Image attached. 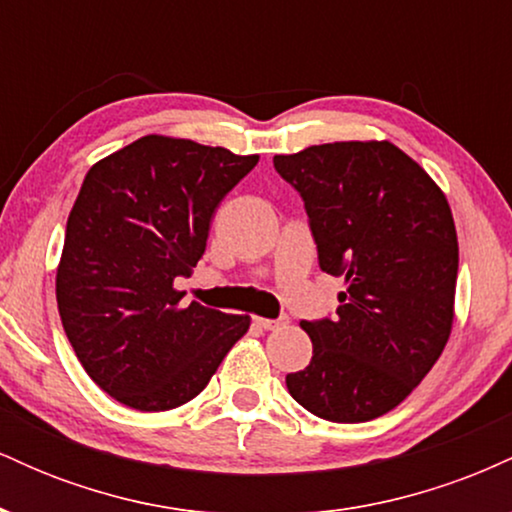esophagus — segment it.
I'll use <instances>...</instances> for the list:
<instances>
[{"instance_id": "34e87169", "label": "esophagus", "mask_w": 512, "mask_h": 512, "mask_svg": "<svg viewBox=\"0 0 512 512\" xmlns=\"http://www.w3.org/2000/svg\"><path fill=\"white\" fill-rule=\"evenodd\" d=\"M286 320H269V317H255V325L262 330H279Z\"/></svg>"}]
</instances>
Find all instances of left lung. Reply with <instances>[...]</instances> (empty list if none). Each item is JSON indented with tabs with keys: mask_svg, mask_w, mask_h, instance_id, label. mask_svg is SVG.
Wrapping results in <instances>:
<instances>
[{
	"mask_svg": "<svg viewBox=\"0 0 512 512\" xmlns=\"http://www.w3.org/2000/svg\"><path fill=\"white\" fill-rule=\"evenodd\" d=\"M274 168L303 199L320 269L346 281L337 315L301 322L313 358L286 387L325 421L378 419L448 344L460 264L448 199L390 142L308 146Z\"/></svg>",
	"mask_w": 512,
	"mask_h": 512,
	"instance_id": "left-lung-1",
	"label": "left lung"
}]
</instances>
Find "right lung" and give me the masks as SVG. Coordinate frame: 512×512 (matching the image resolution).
Masks as SVG:
<instances>
[{"label": "right lung", "instance_id": "1", "mask_svg": "<svg viewBox=\"0 0 512 512\" xmlns=\"http://www.w3.org/2000/svg\"><path fill=\"white\" fill-rule=\"evenodd\" d=\"M257 161L149 134L86 173L67 219L57 308L88 378L117 402L139 411L190 402L248 332V315L178 308L173 281L197 267L216 207Z\"/></svg>", "mask_w": 512, "mask_h": 512}]
</instances>
